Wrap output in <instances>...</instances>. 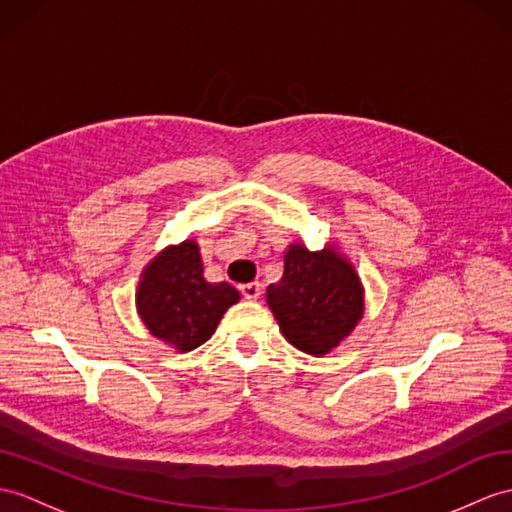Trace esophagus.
<instances>
[{
    "instance_id": "obj_1",
    "label": "esophagus",
    "mask_w": 512,
    "mask_h": 512,
    "mask_svg": "<svg viewBox=\"0 0 512 512\" xmlns=\"http://www.w3.org/2000/svg\"><path fill=\"white\" fill-rule=\"evenodd\" d=\"M240 290L244 294V299L248 301H257L261 296V283L259 281H251V283H244L240 285Z\"/></svg>"
}]
</instances>
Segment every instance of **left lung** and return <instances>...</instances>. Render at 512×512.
<instances>
[{"label": "left lung", "mask_w": 512, "mask_h": 512, "mask_svg": "<svg viewBox=\"0 0 512 512\" xmlns=\"http://www.w3.org/2000/svg\"><path fill=\"white\" fill-rule=\"evenodd\" d=\"M266 301L285 340L310 355L336 349L364 314L362 281L334 246L307 251L290 244L283 277L268 285Z\"/></svg>", "instance_id": "8db88e82"}]
</instances>
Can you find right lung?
<instances>
[{
    "instance_id": "1",
    "label": "right lung",
    "mask_w": 512,
    "mask_h": 512,
    "mask_svg": "<svg viewBox=\"0 0 512 512\" xmlns=\"http://www.w3.org/2000/svg\"><path fill=\"white\" fill-rule=\"evenodd\" d=\"M240 301L231 283H209L194 240L168 246L144 268L137 312L150 334L178 351H192L211 338L220 318Z\"/></svg>"
}]
</instances>
